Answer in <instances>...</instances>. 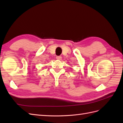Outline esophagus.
<instances>
[{"mask_svg":"<svg viewBox=\"0 0 123 123\" xmlns=\"http://www.w3.org/2000/svg\"><path fill=\"white\" fill-rule=\"evenodd\" d=\"M56 58L57 59H59V60H61V59H62V57L61 56H57Z\"/></svg>","mask_w":123,"mask_h":123,"instance_id":"1","label":"esophagus"}]
</instances>
